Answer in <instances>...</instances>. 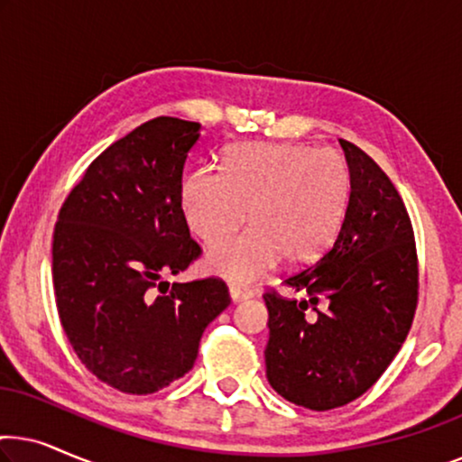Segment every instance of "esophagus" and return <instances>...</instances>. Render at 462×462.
<instances>
[{
    "label": "esophagus",
    "mask_w": 462,
    "mask_h": 462,
    "mask_svg": "<svg viewBox=\"0 0 462 462\" xmlns=\"http://www.w3.org/2000/svg\"><path fill=\"white\" fill-rule=\"evenodd\" d=\"M229 294H231V300L233 302H239V300L252 299V296H254V290H250V288H245V286H236V283H231Z\"/></svg>",
    "instance_id": "1"
}]
</instances>
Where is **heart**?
<instances>
[{
	"label": "heart",
	"mask_w": 462,
	"mask_h": 462,
	"mask_svg": "<svg viewBox=\"0 0 462 462\" xmlns=\"http://www.w3.org/2000/svg\"><path fill=\"white\" fill-rule=\"evenodd\" d=\"M349 172L337 153L294 143L233 144L220 174L199 168L182 185L187 225L204 242L223 239L206 264L226 280H252L277 258L294 267L324 254L337 239L349 206Z\"/></svg>",
	"instance_id": "b5f03b06"
}]
</instances>
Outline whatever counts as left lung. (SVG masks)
<instances>
[{"label":"left lung","instance_id":"obj_1","mask_svg":"<svg viewBox=\"0 0 462 462\" xmlns=\"http://www.w3.org/2000/svg\"><path fill=\"white\" fill-rule=\"evenodd\" d=\"M349 206L337 242L286 286L307 299L263 296L269 384L309 410L345 406L374 384L406 340L419 300V264L408 210L370 155L340 138Z\"/></svg>","mask_w":462,"mask_h":462}]
</instances>
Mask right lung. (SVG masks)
<instances>
[{
    "mask_svg": "<svg viewBox=\"0 0 462 462\" xmlns=\"http://www.w3.org/2000/svg\"><path fill=\"white\" fill-rule=\"evenodd\" d=\"M201 125L155 117L105 149L59 212L52 280L60 324L81 364L122 393L185 376L229 288L179 275L201 248L182 212V168Z\"/></svg>",
    "mask_w": 462,
    "mask_h": 462,
    "instance_id": "right-lung-1",
    "label": "right lung"
}]
</instances>
